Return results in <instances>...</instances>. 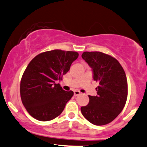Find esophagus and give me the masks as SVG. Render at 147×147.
Wrapping results in <instances>:
<instances>
[{
	"label": "esophagus",
	"mask_w": 147,
	"mask_h": 147,
	"mask_svg": "<svg viewBox=\"0 0 147 147\" xmlns=\"http://www.w3.org/2000/svg\"><path fill=\"white\" fill-rule=\"evenodd\" d=\"M80 94L81 93H80V92H79V91H75V92H74V95L75 96H79Z\"/></svg>",
	"instance_id": "1"
}]
</instances>
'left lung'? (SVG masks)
<instances>
[{"instance_id": "obj_1", "label": "left lung", "mask_w": 147, "mask_h": 147, "mask_svg": "<svg viewBox=\"0 0 147 147\" xmlns=\"http://www.w3.org/2000/svg\"><path fill=\"white\" fill-rule=\"evenodd\" d=\"M82 58L93 70V78L98 82L97 96H89V102L82 106L83 116L95 125L112 122L121 113L127 98V81L120 63L102 52H84Z\"/></svg>"}]
</instances>
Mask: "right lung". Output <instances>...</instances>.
Masks as SVG:
<instances>
[{"instance_id":"1","label":"right lung","mask_w":147,"mask_h":147,"mask_svg":"<svg viewBox=\"0 0 147 147\" xmlns=\"http://www.w3.org/2000/svg\"><path fill=\"white\" fill-rule=\"evenodd\" d=\"M78 56V52L56 49L38 54L30 61L21 79L20 96L31 116L49 121L61 115L74 93L65 92L56 82Z\"/></svg>"}]
</instances>
